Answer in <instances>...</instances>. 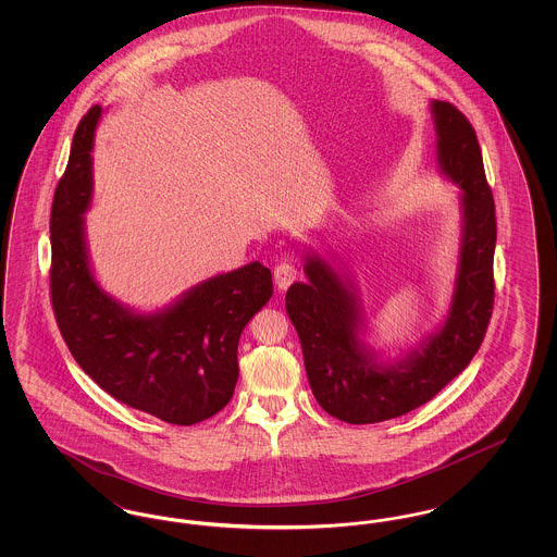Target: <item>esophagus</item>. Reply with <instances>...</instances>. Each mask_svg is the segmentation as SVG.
<instances>
[{
  "label": "esophagus",
  "instance_id": "obj_1",
  "mask_svg": "<svg viewBox=\"0 0 557 557\" xmlns=\"http://www.w3.org/2000/svg\"><path fill=\"white\" fill-rule=\"evenodd\" d=\"M273 277H275V286H277V290H288L292 282L298 277V269L290 265V263H282V265L275 267Z\"/></svg>",
  "mask_w": 557,
  "mask_h": 557
}]
</instances>
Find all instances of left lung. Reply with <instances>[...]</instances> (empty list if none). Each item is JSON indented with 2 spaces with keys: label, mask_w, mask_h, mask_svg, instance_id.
Listing matches in <instances>:
<instances>
[{
  "label": "left lung",
  "mask_w": 557,
  "mask_h": 557,
  "mask_svg": "<svg viewBox=\"0 0 557 557\" xmlns=\"http://www.w3.org/2000/svg\"><path fill=\"white\" fill-rule=\"evenodd\" d=\"M436 166L457 187L459 242L447 311L438 325L397 357L371 345L370 321L336 252L305 248L307 282H294L286 311L298 332L305 370L319 405L348 424L405 416L436 397L468 368L493 313L495 202L476 133L449 102H430Z\"/></svg>",
  "instance_id": "left-lung-1"
}]
</instances>
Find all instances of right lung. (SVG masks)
I'll list each match as a JSON object with an SVG mask.
<instances>
[{
  "label": "right lung",
  "mask_w": 557,
  "mask_h": 557,
  "mask_svg": "<svg viewBox=\"0 0 557 557\" xmlns=\"http://www.w3.org/2000/svg\"><path fill=\"white\" fill-rule=\"evenodd\" d=\"M102 114V107H94L81 119L53 196L55 321L81 370L110 397L169 424H198L234 395L239 336L273 294L271 271L252 261L216 273L154 311H139L104 290L85 232Z\"/></svg>",
  "instance_id": "right-lung-1"
}]
</instances>
